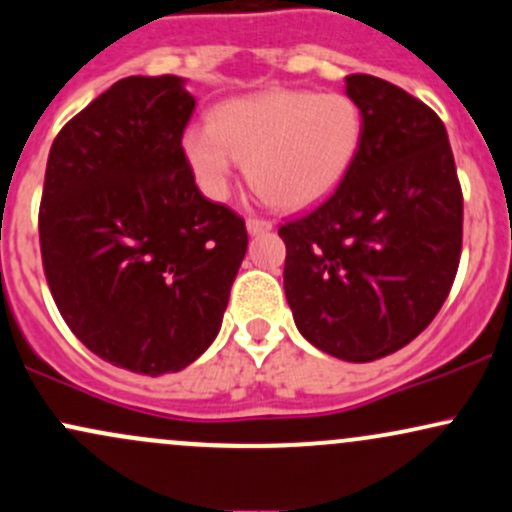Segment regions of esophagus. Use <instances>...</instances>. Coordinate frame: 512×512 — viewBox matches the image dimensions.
Wrapping results in <instances>:
<instances>
[{"instance_id": "1", "label": "esophagus", "mask_w": 512, "mask_h": 512, "mask_svg": "<svg viewBox=\"0 0 512 512\" xmlns=\"http://www.w3.org/2000/svg\"><path fill=\"white\" fill-rule=\"evenodd\" d=\"M272 230V223L265 221V218H247V233L250 235H260Z\"/></svg>"}]
</instances>
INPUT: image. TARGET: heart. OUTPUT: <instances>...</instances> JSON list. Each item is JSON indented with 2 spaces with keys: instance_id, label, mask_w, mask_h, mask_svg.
<instances>
[{
  "instance_id": "heart-1",
  "label": "heart",
  "mask_w": 512,
  "mask_h": 512,
  "mask_svg": "<svg viewBox=\"0 0 512 512\" xmlns=\"http://www.w3.org/2000/svg\"><path fill=\"white\" fill-rule=\"evenodd\" d=\"M362 138V109L347 94L267 89L218 104L209 126L184 131L182 150L211 199L228 194L238 160L269 204L301 211L340 187Z\"/></svg>"
}]
</instances>
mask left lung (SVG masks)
<instances>
[{
    "mask_svg": "<svg viewBox=\"0 0 512 512\" xmlns=\"http://www.w3.org/2000/svg\"><path fill=\"white\" fill-rule=\"evenodd\" d=\"M362 109L355 165L328 201L279 228L299 333L345 362L418 338L445 303L462 252V187L445 123L372 75H347Z\"/></svg>",
    "mask_w": 512,
    "mask_h": 512,
    "instance_id": "8db88e82",
    "label": "left lung"
}]
</instances>
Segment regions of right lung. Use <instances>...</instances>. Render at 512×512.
Masks as SVG:
<instances>
[{
    "mask_svg": "<svg viewBox=\"0 0 512 512\" xmlns=\"http://www.w3.org/2000/svg\"><path fill=\"white\" fill-rule=\"evenodd\" d=\"M182 77H126L67 121L48 155L38 233L60 316L136 374L189 367L221 330L245 221L199 192L182 150Z\"/></svg>",
    "mask_w": 512,
    "mask_h": 512,
    "instance_id": "add662e5",
    "label": "right lung"
}]
</instances>
